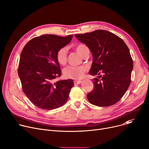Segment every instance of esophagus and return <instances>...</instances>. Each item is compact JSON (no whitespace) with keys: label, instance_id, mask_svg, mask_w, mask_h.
Returning <instances> with one entry per match:
<instances>
[{"label":"esophagus","instance_id":"obj_1","mask_svg":"<svg viewBox=\"0 0 149 149\" xmlns=\"http://www.w3.org/2000/svg\"><path fill=\"white\" fill-rule=\"evenodd\" d=\"M81 83V81H80V80H75L74 81V83L75 84H79Z\"/></svg>","mask_w":149,"mask_h":149}]
</instances>
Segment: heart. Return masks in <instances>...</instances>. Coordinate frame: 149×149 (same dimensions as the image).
Listing matches in <instances>:
<instances>
[{
  "label": "heart",
  "mask_w": 149,
  "mask_h": 149,
  "mask_svg": "<svg viewBox=\"0 0 149 149\" xmlns=\"http://www.w3.org/2000/svg\"><path fill=\"white\" fill-rule=\"evenodd\" d=\"M88 47L84 44L80 43L75 46V49L81 56L83 54ZM67 48L63 47L59 49L56 55L57 61L61 66H65L68 61ZM87 71V68L85 66H68L63 70V75L66 78L73 80H80L82 79L85 72Z\"/></svg>",
  "instance_id": "b5f03b06"
}]
</instances>
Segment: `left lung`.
<instances>
[{"label":"left lung","mask_w":149,"mask_h":149,"mask_svg":"<svg viewBox=\"0 0 149 149\" xmlns=\"http://www.w3.org/2000/svg\"><path fill=\"white\" fill-rule=\"evenodd\" d=\"M75 37L92 54L90 75H99L93 79L94 89L87 95L88 101L101 107L118 102L129 87L134 66L127 46L120 37L105 30Z\"/></svg>","instance_id":"8db88e82"}]
</instances>
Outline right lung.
I'll list each match as a JSON object with an SVG mask.
<instances>
[{"instance_id": "add662e5", "label": "right lung", "mask_w": 149, "mask_h": 149, "mask_svg": "<svg viewBox=\"0 0 149 149\" xmlns=\"http://www.w3.org/2000/svg\"><path fill=\"white\" fill-rule=\"evenodd\" d=\"M72 37L44 34L32 38L23 48L18 67L22 91L39 108H58L68 99L73 80L55 81L61 75L56 55L59 49L71 41Z\"/></svg>"}]
</instances>
